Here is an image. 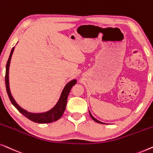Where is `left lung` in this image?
Listing matches in <instances>:
<instances>
[{
    "instance_id": "8db88e82",
    "label": "left lung",
    "mask_w": 153,
    "mask_h": 153,
    "mask_svg": "<svg viewBox=\"0 0 153 153\" xmlns=\"http://www.w3.org/2000/svg\"><path fill=\"white\" fill-rule=\"evenodd\" d=\"M89 114H90V117H91V119H93L94 120V121H96V122H97V123H102V122H100V121H99V120H98L97 119H95V118H94V117H93V116H92L91 114V113H90V111H89ZM103 124H104V123H103Z\"/></svg>"
}]
</instances>
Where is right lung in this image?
<instances>
[{"instance_id":"obj_1","label":"right lung","mask_w":153,"mask_h":153,"mask_svg":"<svg viewBox=\"0 0 153 153\" xmlns=\"http://www.w3.org/2000/svg\"><path fill=\"white\" fill-rule=\"evenodd\" d=\"M14 50V47H13L11 53H10L9 59L7 60V64H6V72H5V86H6V90H7V95L9 96V98L12 105L22 114L23 115H24L25 117L30 119L32 121L39 123H52L53 121H56L58 119H59L60 118L62 117L63 114L65 110L66 104H67V98L69 94V92L73 86L76 85L77 81L76 79L71 81L70 82H68L67 85H66V87H64V89L62 91L61 97H60L59 101L57 103V105L53 107L52 109H51L50 111H47L45 113H39V114H34V113H30L28 111H25V109L21 108V107L19 106V105L15 102L14 98L11 95L10 91V87H9V66L10 64V59H11L13 51Z\"/></svg>"}]
</instances>
